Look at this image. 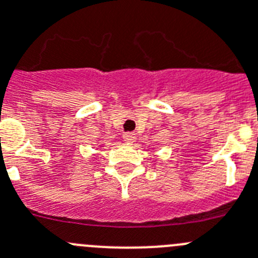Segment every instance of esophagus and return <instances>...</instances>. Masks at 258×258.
I'll return each instance as SVG.
<instances>
[{
    "label": "esophagus",
    "mask_w": 258,
    "mask_h": 258,
    "mask_svg": "<svg viewBox=\"0 0 258 258\" xmlns=\"http://www.w3.org/2000/svg\"><path fill=\"white\" fill-rule=\"evenodd\" d=\"M123 140L126 141V143H134L135 140H136V135L134 134V132H124L123 134Z\"/></svg>",
    "instance_id": "34e87169"
}]
</instances>
